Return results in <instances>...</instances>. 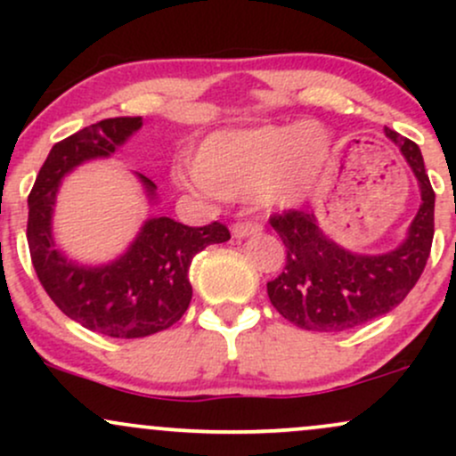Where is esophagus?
I'll return each mask as SVG.
<instances>
[{
  "mask_svg": "<svg viewBox=\"0 0 456 456\" xmlns=\"http://www.w3.org/2000/svg\"><path fill=\"white\" fill-rule=\"evenodd\" d=\"M261 232V224L253 223V221H242V223H235L233 224V235L235 238H248V235L259 233Z\"/></svg>",
  "mask_w": 456,
  "mask_h": 456,
  "instance_id": "1",
  "label": "esophagus"
}]
</instances>
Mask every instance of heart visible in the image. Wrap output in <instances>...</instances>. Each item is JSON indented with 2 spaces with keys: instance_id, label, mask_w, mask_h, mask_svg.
<instances>
[{
  "instance_id": "b5f03b06",
  "label": "heart",
  "mask_w": 456,
  "mask_h": 456,
  "mask_svg": "<svg viewBox=\"0 0 456 456\" xmlns=\"http://www.w3.org/2000/svg\"><path fill=\"white\" fill-rule=\"evenodd\" d=\"M332 141L317 124L221 130L201 143L197 167L182 180L210 195L296 206L315 184Z\"/></svg>"
}]
</instances>
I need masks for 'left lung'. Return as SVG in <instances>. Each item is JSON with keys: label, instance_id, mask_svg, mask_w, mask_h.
<instances>
[{"label": "left lung", "instance_id": "8db88e82", "mask_svg": "<svg viewBox=\"0 0 456 456\" xmlns=\"http://www.w3.org/2000/svg\"><path fill=\"white\" fill-rule=\"evenodd\" d=\"M386 134L410 162L422 195L420 210L399 248L354 255L323 235L313 212L285 210L270 216L287 257L281 274L268 282V296L272 306L297 328L343 332L362 326L401 305L425 272L436 232V192L420 148L390 128Z\"/></svg>", "mask_w": 456, "mask_h": 456}]
</instances>
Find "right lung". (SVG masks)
Returning <instances> with one entry per match:
<instances>
[{"mask_svg":"<svg viewBox=\"0 0 456 456\" xmlns=\"http://www.w3.org/2000/svg\"><path fill=\"white\" fill-rule=\"evenodd\" d=\"M143 118H109L51 148L28 203V244L40 285L64 315L113 338H141L174 326L192 297L188 268L199 250L232 238L223 223L188 227L174 218H150L130 248L102 268H83L55 248L51 214L61 177L83 160L111 156ZM154 199V182L139 175Z\"/></svg>","mask_w":456,"mask_h":456,"instance_id":"1","label":"right lung"}]
</instances>
